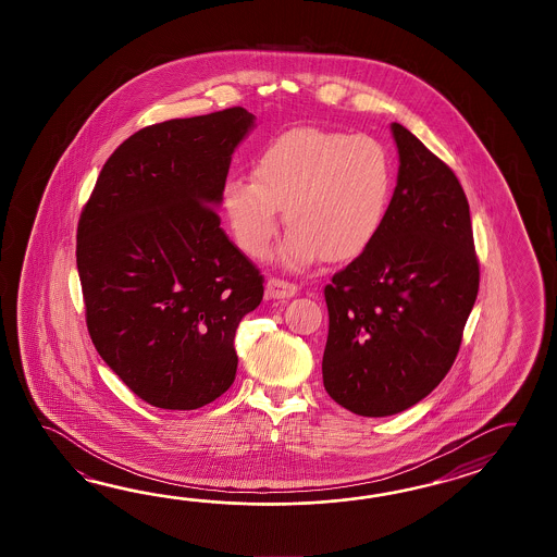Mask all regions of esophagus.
Instances as JSON below:
<instances>
[{"instance_id":"34e87169","label":"esophagus","mask_w":557,"mask_h":557,"mask_svg":"<svg viewBox=\"0 0 557 557\" xmlns=\"http://www.w3.org/2000/svg\"><path fill=\"white\" fill-rule=\"evenodd\" d=\"M296 293H298L296 284L286 283V281H281V278H271V281L267 283V296H269V298H276V300H281V298H293Z\"/></svg>"}]
</instances>
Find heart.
<instances>
[{"label": "heart", "mask_w": 557, "mask_h": 557, "mask_svg": "<svg viewBox=\"0 0 557 557\" xmlns=\"http://www.w3.org/2000/svg\"><path fill=\"white\" fill-rule=\"evenodd\" d=\"M250 175L226 181L221 213L240 250L262 257L278 233L283 209L290 233L278 261L288 269H305L322 257L355 261L374 245L391 213V154L367 135L288 131L262 147Z\"/></svg>", "instance_id": "obj_1"}]
</instances>
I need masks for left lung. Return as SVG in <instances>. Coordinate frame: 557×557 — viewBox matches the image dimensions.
Returning <instances> with one entry per match:
<instances>
[{"label":"left lung","instance_id":"left-lung-1","mask_svg":"<svg viewBox=\"0 0 557 557\" xmlns=\"http://www.w3.org/2000/svg\"><path fill=\"white\" fill-rule=\"evenodd\" d=\"M391 131L400 165L388 219L374 245L324 288V388L368 418L404 412L438 386L480 286L460 181L400 123Z\"/></svg>","mask_w":557,"mask_h":557}]
</instances>
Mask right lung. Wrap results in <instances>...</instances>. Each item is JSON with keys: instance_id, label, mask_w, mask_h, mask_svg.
Listing matches in <instances>:
<instances>
[{"instance_id": "1", "label": "right lung", "mask_w": 557, "mask_h": 557, "mask_svg": "<svg viewBox=\"0 0 557 557\" xmlns=\"http://www.w3.org/2000/svg\"><path fill=\"white\" fill-rule=\"evenodd\" d=\"M252 127L233 107L137 131L107 159L79 219L95 348L163 410H197L231 388L238 322L261 305L262 276L214 211Z\"/></svg>"}]
</instances>
